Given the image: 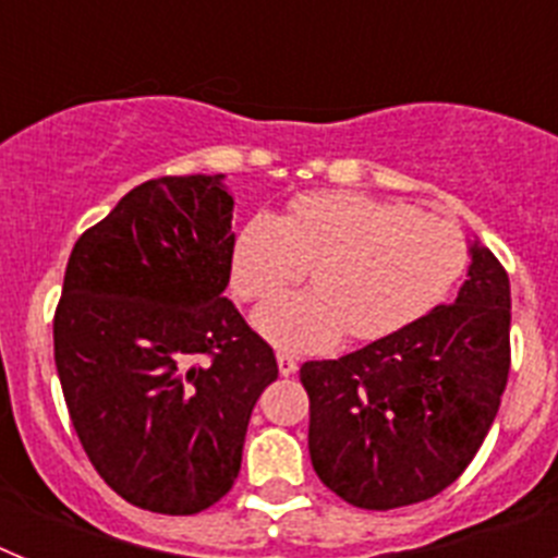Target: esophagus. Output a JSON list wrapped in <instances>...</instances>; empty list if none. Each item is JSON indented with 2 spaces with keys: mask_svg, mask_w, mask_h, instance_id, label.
<instances>
[{
  "mask_svg": "<svg viewBox=\"0 0 558 558\" xmlns=\"http://www.w3.org/2000/svg\"><path fill=\"white\" fill-rule=\"evenodd\" d=\"M276 363H279V374H282V377H290V374H295V368H299V360L288 352L276 354Z\"/></svg>",
  "mask_w": 558,
  "mask_h": 558,
  "instance_id": "1",
  "label": "esophagus"
}]
</instances>
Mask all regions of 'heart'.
<instances>
[{
    "instance_id": "1",
    "label": "heart",
    "mask_w": 558,
    "mask_h": 558,
    "mask_svg": "<svg viewBox=\"0 0 558 558\" xmlns=\"http://www.w3.org/2000/svg\"><path fill=\"white\" fill-rule=\"evenodd\" d=\"M311 268L314 288L280 296ZM466 268L456 223L363 192H307L288 215L256 211L234 240L231 288L268 302L256 327L288 352L388 338L430 313Z\"/></svg>"
}]
</instances>
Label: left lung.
<instances>
[{
  "label": "left lung",
  "instance_id": "left-lung-1",
  "mask_svg": "<svg viewBox=\"0 0 558 558\" xmlns=\"http://www.w3.org/2000/svg\"><path fill=\"white\" fill-rule=\"evenodd\" d=\"M470 254L456 304L302 366L313 470L357 509H402L445 492L495 422L511 366V288L477 236Z\"/></svg>",
  "mask_w": 558,
  "mask_h": 558
}]
</instances>
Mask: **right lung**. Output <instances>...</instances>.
<instances>
[{
    "instance_id": "obj_1",
    "label": "right lung",
    "mask_w": 558,
    "mask_h": 558,
    "mask_svg": "<svg viewBox=\"0 0 558 558\" xmlns=\"http://www.w3.org/2000/svg\"><path fill=\"white\" fill-rule=\"evenodd\" d=\"M223 175L131 190L69 256L52 322L88 461L128 502L198 514L234 486L274 349L223 295L234 254Z\"/></svg>"
}]
</instances>
